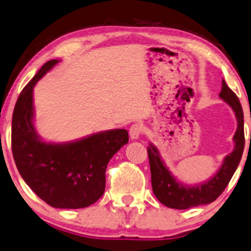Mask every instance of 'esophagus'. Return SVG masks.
I'll use <instances>...</instances> for the list:
<instances>
[{
	"label": "esophagus",
	"instance_id": "1",
	"mask_svg": "<svg viewBox=\"0 0 251 251\" xmlns=\"http://www.w3.org/2000/svg\"><path fill=\"white\" fill-rule=\"evenodd\" d=\"M142 132H143V126L141 123H135L129 129V135H130L131 140H138Z\"/></svg>",
	"mask_w": 251,
	"mask_h": 251
}]
</instances>
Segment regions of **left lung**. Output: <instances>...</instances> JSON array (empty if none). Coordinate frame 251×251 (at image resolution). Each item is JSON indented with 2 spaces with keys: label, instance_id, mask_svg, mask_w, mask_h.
Instances as JSON below:
<instances>
[{
  "label": "left lung",
  "instance_id": "1",
  "mask_svg": "<svg viewBox=\"0 0 251 251\" xmlns=\"http://www.w3.org/2000/svg\"><path fill=\"white\" fill-rule=\"evenodd\" d=\"M219 97L233 109L237 120V129L233 137L235 143L234 150L225 157L220 169L208 180L199 182L194 186L182 184L170 172L169 168L160 157L158 149L151 143L148 147L153 194L166 207L175 209H187L191 207L213 202L225 191L239 166L244 149L242 106L239 98L228 87L225 80H222V87Z\"/></svg>",
  "mask_w": 251,
  "mask_h": 251
}]
</instances>
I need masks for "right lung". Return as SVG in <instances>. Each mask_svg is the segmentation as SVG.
Wrapping results in <instances>:
<instances>
[{
  "label": "right lung",
  "mask_w": 251,
  "mask_h": 251,
  "mask_svg": "<svg viewBox=\"0 0 251 251\" xmlns=\"http://www.w3.org/2000/svg\"><path fill=\"white\" fill-rule=\"evenodd\" d=\"M58 63H45L21 92L12 114L11 150L22 178L40 199L54 208H85L102 197L108 163L129 136L126 129H111L66 143L40 138L33 125V87Z\"/></svg>",
  "instance_id": "add662e5"
}]
</instances>
